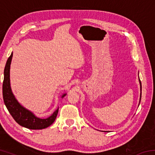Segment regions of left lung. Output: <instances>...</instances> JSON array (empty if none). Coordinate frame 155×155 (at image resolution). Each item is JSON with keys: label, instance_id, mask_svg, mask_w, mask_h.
<instances>
[{"label": "left lung", "instance_id": "obj_1", "mask_svg": "<svg viewBox=\"0 0 155 155\" xmlns=\"http://www.w3.org/2000/svg\"><path fill=\"white\" fill-rule=\"evenodd\" d=\"M140 90H141V81H140ZM141 94H140V100H141Z\"/></svg>", "mask_w": 155, "mask_h": 155}]
</instances>
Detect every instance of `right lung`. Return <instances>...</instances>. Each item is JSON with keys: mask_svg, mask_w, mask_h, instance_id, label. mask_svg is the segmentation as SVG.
Here are the masks:
<instances>
[{"mask_svg": "<svg viewBox=\"0 0 155 155\" xmlns=\"http://www.w3.org/2000/svg\"><path fill=\"white\" fill-rule=\"evenodd\" d=\"M13 52L7 59L4 70V80L2 83V96L5 106L8 109L13 118L18 124L28 129L39 130L44 129L51 126L55 120L59 108L57 109L51 116L46 119H41L36 117L29 110L25 108L18 103L12 93L10 86V65H11ZM66 95L63 94L61 98Z\"/></svg>", "mask_w": 155, "mask_h": 155, "instance_id": "obj_1", "label": "right lung"}]
</instances>
